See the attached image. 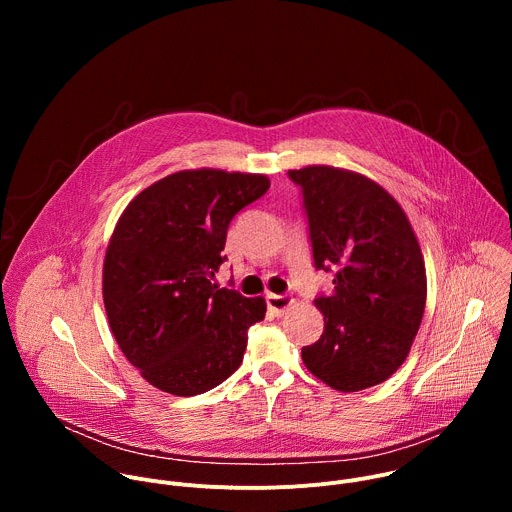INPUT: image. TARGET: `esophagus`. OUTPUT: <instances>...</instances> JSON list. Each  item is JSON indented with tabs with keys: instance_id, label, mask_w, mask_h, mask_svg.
Listing matches in <instances>:
<instances>
[{
	"instance_id": "esophagus-1",
	"label": "esophagus",
	"mask_w": 512,
	"mask_h": 512,
	"mask_svg": "<svg viewBox=\"0 0 512 512\" xmlns=\"http://www.w3.org/2000/svg\"><path fill=\"white\" fill-rule=\"evenodd\" d=\"M267 310L273 314V316H283L291 304H294V300L287 298V296H275V294H269L267 298Z\"/></svg>"
}]
</instances>
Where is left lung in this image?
Wrapping results in <instances>:
<instances>
[{
	"instance_id": "left-lung-1",
	"label": "left lung",
	"mask_w": 512,
	"mask_h": 512,
	"mask_svg": "<svg viewBox=\"0 0 512 512\" xmlns=\"http://www.w3.org/2000/svg\"><path fill=\"white\" fill-rule=\"evenodd\" d=\"M287 174L302 186L316 269L336 271L332 294L314 302L324 332L302 348V360L336 391L375 387L405 362L425 310V263L413 227L367 176L334 166Z\"/></svg>"
}]
</instances>
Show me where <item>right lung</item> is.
<instances>
[{
	"instance_id": "1",
	"label": "right lung",
	"mask_w": 512,
	"mask_h": 512,
	"mask_svg": "<svg viewBox=\"0 0 512 512\" xmlns=\"http://www.w3.org/2000/svg\"><path fill=\"white\" fill-rule=\"evenodd\" d=\"M269 188L265 174L182 170L121 212L103 261V302L125 358L156 389L192 397L243 362L263 298L218 287L233 216Z\"/></svg>"
}]
</instances>
